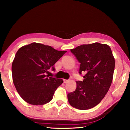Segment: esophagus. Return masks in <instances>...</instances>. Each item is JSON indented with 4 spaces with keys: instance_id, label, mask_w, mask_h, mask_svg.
<instances>
[{
    "instance_id": "esophagus-1",
    "label": "esophagus",
    "mask_w": 130,
    "mask_h": 130,
    "mask_svg": "<svg viewBox=\"0 0 130 130\" xmlns=\"http://www.w3.org/2000/svg\"><path fill=\"white\" fill-rule=\"evenodd\" d=\"M63 83H67L69 81V80H67V79H63Z\"/></svg>"
}]
</instances>
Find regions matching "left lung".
I'll list each match as a JSON object with an SVG mask.
<instances>
[{"instance_id":"1","label":"left lung","mask_w":130,"mask_h":130,"mask_svg":"<svg viewBox=\"0 0 130 130\" xmlns=\"http://www.w3.org/2000/svg\"><path fill=\"white\" fill-rule=\"evenodd\" d=\"M80 64L79 72L85 73L83 81H77V88L68 94L73 107L87 110L101 102L112 82L115 60L108 45L94 43L70 50Z\"/></svg>"}]
</instances>
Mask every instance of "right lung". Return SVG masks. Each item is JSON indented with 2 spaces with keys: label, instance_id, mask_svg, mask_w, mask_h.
Instances as JSON below:
<instances>
[{
  "label": "right lung",
  "instance_id": "obj_1",
  "mask_svg": "<svg viewBox=\"0 0 130 130\" xmlns=\"http://www.w3.org/2000/svg\"><path fill=\"white\" fill-rule=\"evenodd\" d=\"M66 52L38 43L18 50L12 62V74L14 85L23 100L34 105L52 100L63 80L47 74L50 69L55 70L53 65Z\"/></svg>",
  "mask_w": 130,
  "mask_h": 130
}]
</instances>
